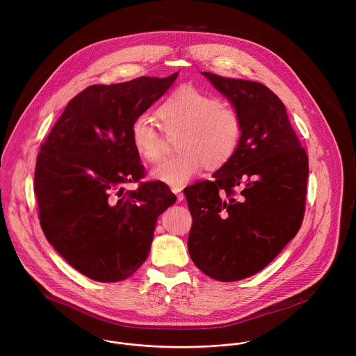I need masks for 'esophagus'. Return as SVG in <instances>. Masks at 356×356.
<instances>
[{
	"instance_id": "1",
	"label": "esophagus",
	"mask_w": 356,
	"mask_h": 356,
	"mask_svg": "<svg viewBox=\"0 0 356 356\" xmlns=\"http://www.w3.org/2000/svg\"><path fill=\"white\" fill-rule=\"evenodd\" d=\"M172 192L177 195V199H178V202H182V200L185 199V195L182 193L181 188H172Z\"/></svg>"
}]
</instances>
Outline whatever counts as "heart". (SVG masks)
I'll use <instances>...</instances> for the list:
<instances>
[{"instance_id": "b5f03b06", "label": "heart", "mask_w": 356, "mask_h": 356, "mask_svg": "<svg viewBox=\"0 0 356 356\" xmlns=\"http://www.w3.org/2000/svg\"><path fill=\"white\" fill-rule=\"evenodd\" d=\"M157 118L167 136L181 133L177 141L179 154L164 160L152 175L170 185L181 186L205 165L216 170L237 152L243 134L240 112L196 88L185 86L171 93L157 108ZM131 143L143 159L157 163L165 153L163 131L147 116L131 124Z\"/></svg>"}]
</instances>
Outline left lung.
<instances>
[{
  "instance_id": "1",
  "label": "left lung",
  "mask_w": 356,
  "mask_h": 356,
  "mask_svg": "<svg viewBox=\"0 0 356 356\" xmlns=\"http://www.w3.org/2000/svg\"><path fill=\"white\" fill-rule=\"evenodd\" d=\"M203 75L240 112L243 134L211 181L184 189L192 213L188 250L204 274L232 282L263 270L299 232L308 156L285 105L267 86Z\"/></svg>"
}]
</instances>
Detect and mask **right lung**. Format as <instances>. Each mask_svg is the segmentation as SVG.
I'll return each instance as SVG.
<instances>
[{"label":"right lung","mask_w":356,"mask_h":356,"mask_svg":"<svg viewBox=\"0 0 356 356\" xmlns=\"http://www.w3.org/2000/svg\"><path fill=\"white\" fill-rule=\"evenodd\" d=\"M140 76L92 85L67 104L37 156L34 193L42 232L81 274L99 282L129 278L147 260L159 215L177 202L145 167L131 124L177 79ZM129 181L139 184L124 191Z\"/></svg>","instance_id":"1"}]
</instances>
